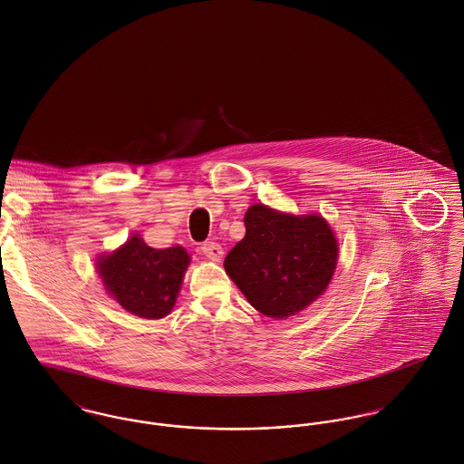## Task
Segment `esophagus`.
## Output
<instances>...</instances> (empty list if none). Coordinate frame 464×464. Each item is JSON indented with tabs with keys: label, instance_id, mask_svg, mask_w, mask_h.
<instances>
[{
	"label": "esophagus",
	"instance_id": "34e87169",
	"mask_svg": "<svg viewBox=\"0 0 464 464\" xmlns=\"http://www.w3.org/2000/svg\"><path fill=\"white\" fill-rule=\"evenodd\" d=\"M202 253H204L208 258H211V260H221L223 248H221L218 243H214V241H208V243L202 245Z\"/></svg>",
	"mask_w": 464,
	"mask_h": 464
}]
</instances>
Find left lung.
Returning <instances> with one entry per match:
<instances>
[{
    "mask_svg": "<svg viewBox=\"0 0 464 464\" xmlns=\"http://www.w3.org/2000/svg\"><path fill=\"white\" fill-rule=\"evenodd\" d=\"M245 237L225 256V271L255 310L285 319L326 291L338 243L323 216H295L253 204Z\"/></svg>",
    "mask_w": 464,
    "mask_h": 464,
    "instance_id": "1",
    "label": "left lung"
}]
</instances>
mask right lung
Listing matches in <instances>:
<instances>
[{
    "label": "right lung",
    "instance_id": "right-lung-1",
    "mask_svg": "<svg viewBox=\"0 0 464 464\" xmlns=\"http://www.w3.org/2000/svg\"><path fill=\"white\" fill-rule=\"evenodd\" d=\"M189 262L182 246L156 250L134 234L115 252L99 255L95 266L106 293L127 312L163 319L177 301Z\"/></svg>",
    "mask_w": 464,
    "mask_h": 464
}]
</instances>
